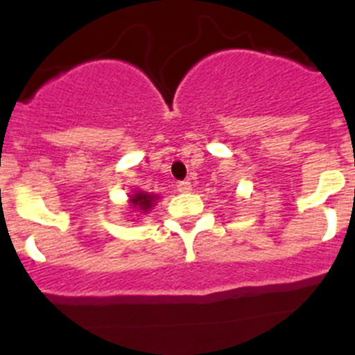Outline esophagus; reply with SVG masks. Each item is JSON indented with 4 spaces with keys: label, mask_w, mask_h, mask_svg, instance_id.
<instances>
[{
    "label": "esophagus",
    "mask_w": 355,
    "mask_h": 355,
    "mask_svg": "<svg viewBox=\"0 0 355 355\" xmlns=\"http://www.w3.org/2000/svg\"><path fill=\"white\" fill-rule=\"evenodd\" d=\"M178 192H182V194H185V192H191L192 191V184L189 180H184V182H178L177 185Z\"/></svg>",
    "instance_id": "1"
}]
</instances>
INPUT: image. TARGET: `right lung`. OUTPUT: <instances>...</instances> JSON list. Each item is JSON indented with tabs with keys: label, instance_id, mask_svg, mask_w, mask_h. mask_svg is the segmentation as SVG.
I'll return each mask as SVG.
<instances>
[{
	"label": "right lung",
	"instance_id": "1",
	"mask_svg": "<svg viewBox=\"0 0 355 355\" xmlns=\"http://www.w3.org/2000/svg\"><path fill=\"white\" fill-rule=\"evenodd\" d=\"M157 196L148 194V192L135 191L134 196H130V206L135 211H141V213H148L153 206H155Z\"/></svg>",
	"mask_w": 355,
	"mask_h": 355
}]
</instances>
